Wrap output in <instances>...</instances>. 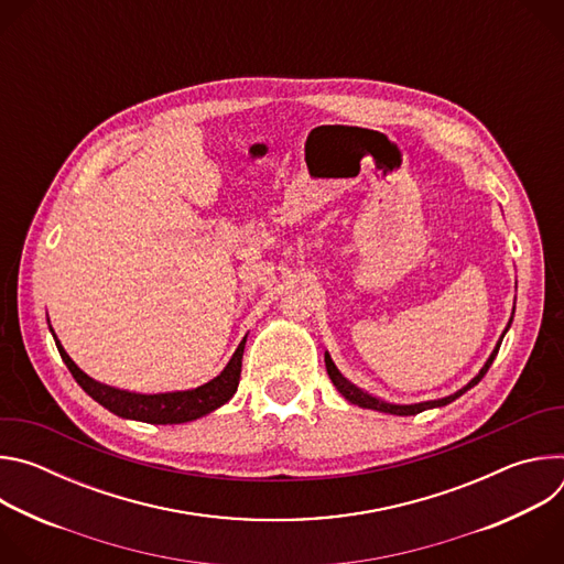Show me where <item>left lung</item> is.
Masks as SVG:
<instances>
[{
  "label": "left lung",
  "instance_id": "left-lung-1",
  "mask_svg": "<svg viewBox=\"0 0 564 564\" xmlns=\"http://www.w3.org/2000/svg\"><path fill=\"white\" fill-rule=\"evenodd\" d=\"M516 310V307H513ZM511 321H513V314H511V318H509V326L505 328V333H502V337H500V341H498V346L494 348V352H491V357L487 359V364L481 366V370L464 386V388H459L457 392H453V394H448V397H442V399H433V401H422V404H388V401H383V399H377V397H372V394H368V392H364L361 388H357L355 383H350L341 372H339V368L335 366V361H333V357L326 352V368H328V375H330V379H333V383H335V388L350 401V404H357V406H361V409H370V411H379V413H390V415H417V413H422V411H429V409H440V406H446V404H451V401H455L457 397H462L466 390H470L473 386H477L479 383V379L487 375V370L491 368V364H494V359H496V355H498V350H500V344H502V339H505V335H507V330L511 328Z\"/></svg>",
  "mask_w": 564,
  "mask_h": 564
}]
</instances>
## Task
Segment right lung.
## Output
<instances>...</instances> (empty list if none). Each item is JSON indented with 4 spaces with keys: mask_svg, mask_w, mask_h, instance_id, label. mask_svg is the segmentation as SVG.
<instances>
[{
    "mask_svg": "<svg viewBox=\"0 0 564 564\" xmlns=\"http://www.w3.org/2000/svg\"><path fill=\"white\" fill-rule=\"evenodd\" d=\"M51 333H53V328H51ZM53 339H55L59 357L66 364V368L70 370L73 379L83 386V390L89 397H94L100 406H105L107 411H111L118 417L147 422V424H185V422H194L203 415H209L212 411L227 404L238 388L240 364H243V350H246V341H248V337H243V341L238 344L236 352L231 355L227 366L220 370V375H216L212 381H207L198 388L140 394V392L120 390V388H113V386L91 379L87 372L79 370L75 366V361L66 355V350L62 348L55 333H53Z\"/></svg>",
    "mask_w": 564,
    "mask_h": 564,
    "instance_id": "right-lung-1",
    "label": "right lung"
}]
</instances>
